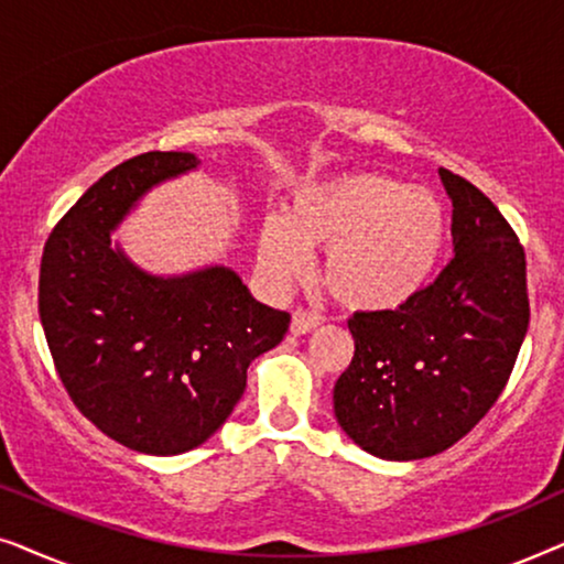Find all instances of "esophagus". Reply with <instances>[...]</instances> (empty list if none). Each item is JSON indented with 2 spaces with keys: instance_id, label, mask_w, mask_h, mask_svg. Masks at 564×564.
<instances>
[{
  "instance_id": "obj_1",
  "label": "esophagus",
  "mask_w": 564,
  "mask_h": 564,
  "mask_svg": "<svg viewBox=\"0 0 564 564\" xmlns=\"http://www.w3.org/2000/svg\"><path fill=\"white\" fill-rule=\"evenodd\" d=\"M318 326H321L318 315L305 313V311H295V313H292V323H290L292 334H297V336L311 334V330H315Z\"/></svg>"
}]
</instances>
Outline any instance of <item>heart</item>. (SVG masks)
Wrapping results in <instances>:
<instances>
[{
	"label": "heart",
	"mask_w": 564,
	"mask_h": 564,
	"mask_svg": "<svg viewBox=\"0 0 564 564\" xmlns=\"http://www.w3.org/2000/svg\"><path fill=\"white\" fill-rule=\"evenodd\" d=\"M446 213L434 192L375 172L334 174L292 192L288 210L269 215L257 261L276 290L303 280L311 249H326L323 280L351 311H398L436 274Z\"/></svg>",
	"instance_id": "obj_1"
}]
</instances>
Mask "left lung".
I'll return each mask as SVG.
<instances>
[{
    "label": "left lung",
    "mask_w": 564,
    "mask_h": 564,
    "mask_svg": "<svg viewBox=\"0 0 564 564\" xmlns=\"http://www.w3.org/2000/svg\"><path fill=\"white\" fill-rule=\"evenodd\" d=\"M454 257L398 311L354 313V359L336 380L338 426L380 459L434 457L503 392L529 328L527 257L475 184L438 169Z\"/></svg>",
    "instance_id": "obj_1"
}]
</instances>
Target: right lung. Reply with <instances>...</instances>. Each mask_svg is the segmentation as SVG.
Masks as SVG:
<instances>
[{
	"mask_svg": "<svg viewBox=\"0 0 564 564\" xmlns=\"http://www.w3.org/2000/svg\"><path fill=\"white\" fill-rule=\"evenodd\" d=\"M197 166L195 153L149 151L110 169L53 228L37 284L68 398L102 434L156 457L205 444L241 400L251 361L290 326L234 269L161 276L112 243L145 192Z\"/></svg>",
	"mask_w": 564,
	"mask_h": 564,
	"instance_id": "right-lung-1",
	"label": "right lung"
}]
</instances>
